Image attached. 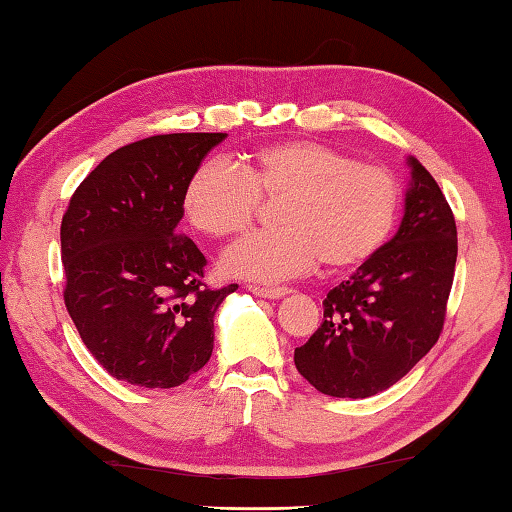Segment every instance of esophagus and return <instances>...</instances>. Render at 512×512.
<instances>
[{"mask_svg":"<svg viewBox=\"0 0 512 512\" xmlns=\"http://www.w3.org/2000/svg\"><path fill=\"white\" fill-rule=\"evenodd\" d=\"M248 290L257 297H266V299H281L290 295V288L286 286H248Z\"/></svg>","mask_w":512,"mask_h":512,"instance_id":"34e87169","label":"esophagus"}]
</instances>
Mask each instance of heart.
Here are the masks:
<instances>
[{"instance_id":"obj_1","label":"heart","mask_w":512,"mask_h":512,"mask_svg":"<svg viewBox=\"0 0 512 512\" xmlns=\"http://www.w3.org/2000/svg\"><path fill=\"white\" fill-rule=\"evenodd\" d=\"M259 200L275 202L279 228L248 235L222 257L228 275L284 281L319 262L347 270L369 262L394 231L402 189L385 167L312 140L270 145L248 156L242 171L213 160L184 189V215L209 237L244 233Z\"/></svg>"}]
</instances>
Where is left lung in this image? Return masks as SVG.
Here are the masks:
<instances>
[{"label":"left lung","mask_w":512,"mask_h":512,"mask_svg":"<svg viewBox=\"0 0 512 512\" xmlns=\"http://www.w3.org/2000/svg\"><path fill=\"white\" fill-rule=\"evenodd\" d=\"M398 233L323 301V323L295 350L299 374L325 396L389 389L436 345L458 259V228L438 182L409 156Z\"/></svg>","instance_id":"1"}]
</instances>
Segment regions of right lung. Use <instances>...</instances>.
Instances as JSON below:
<instances>
[{"instance_id": "right-lung-1", "label": "right lung", "mask_w": 512, "mask_h": 512, "mask_svg": "<svg viewBox=\"0 0 512 512\" xmlns=\"http://www.w3.org/2000/svg\"><path fill=\"white\" fill-rule=\"evenodd\" d=\"M226 134H162L107 156L61 222L65 308L114 378L178 387L209 363L213 319L235 284L211 290L206 259L178 233L184 189Z\"/></svg>"}]
</instances>
